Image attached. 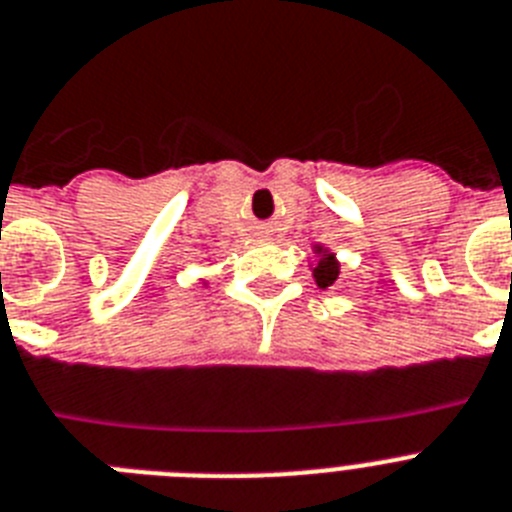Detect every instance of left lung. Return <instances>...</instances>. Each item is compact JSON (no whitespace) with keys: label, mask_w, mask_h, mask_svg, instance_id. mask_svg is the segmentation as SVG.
<instances>
[{"label":"left lung","mask_w":512,"mask_h":512,"mask_svg":"<svg viewBox=\"0 0 512 512\" xmlns=\"http://www.w3.org/2000/svg\"><path fill=\"white\" fill-rule=\"evenodd\" d=\"M313 272H316L318 287H329L334 285L336 277H339V266H336L334 259H323Z\"/></svg>","instance_id":"obj_1"}]
</instances>
